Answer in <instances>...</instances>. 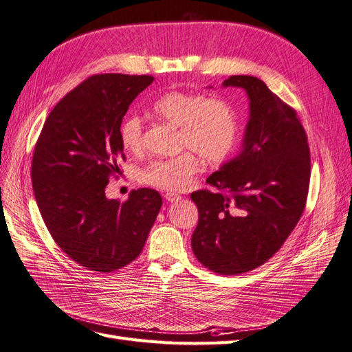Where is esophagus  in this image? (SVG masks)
<instances>
[{
  "label": "esophagus",
  "instance_id": "obj_1",
  "mask_svg": "<svg viewBox=\"0 0 352 352\" xmlns=\"http://www.w3.org/2000/svg\"><path fill=\"white\" fill-rule=\"evenodd\" d=\"M164 198H166V201H168V202H177V201L182 199V197L177 195V193H175V192H167L166 195H164Z\"/></svg>",
  "mask_w": 352,
  "mask_h": 352
}]
</instances>
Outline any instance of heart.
Segmentation results:
<instances>
[{"label":"heart","instance_id":"1","mask_svg":"<svg viewBox=\"0 0 352 352\" xmlns=\"http://www.w3.org/2000/svg\"><path fill=\"white\" fill-rule=\"evenodd\" d=\"M153 113L179 126V147L186 148L168 159H154L144 166L141 184L166 190L186 188L199 170V159L218 163L227 159L237 140V119L226 100L207 98L201 93L168 91L153 104ZM124 148L137 153L142 148V122L138 116H126L119 129Z\"/></svg>","mask_w":352,"mask_h":352}]
</instances>
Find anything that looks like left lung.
<instances>
[{"instance_id":"1","label":"left lung","mask_w":352,"mask_h":352,"mask_svg":"<svg viewBox=\"0 0 352 352\" xmlns=\"http://www.w3.org/2000/svg\"><path fill=\"white\" fill-rule=\"evenodd\" d=\"M224 87L246 90L250 106L243 150L212 173L190 198L199 220L192 234L197 259L212 272L237 275L271 259L305 211L310 150L297 112L252 76Z\"/></svg>"}]
</instances>
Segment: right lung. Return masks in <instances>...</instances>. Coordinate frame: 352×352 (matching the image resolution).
Listing matches in <instances>:
<instances>
[{
  "label": "right lung",
  "mask_w": 352,
  "mask_h": 352,
  "mask_svg": "<svg viewBox=\"0 0 352 352\" xmlns=\"http://www.w3.org/2000/svg\"><path fill=\"white\" fill-rule=\"evenodd\" d=\"M153 76L96 74L47 115L32 160V185L55 243L84 268L112 272L141 253L162 208L160 193L141 188L125 202L104 189L125 160L119 129Z\"/></svg>",
  "instance_id": "obj_1"
}]
</instances>
